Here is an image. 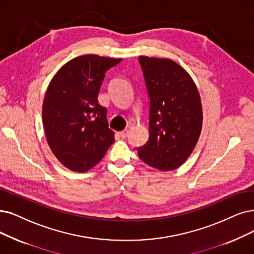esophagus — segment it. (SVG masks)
Returning a JSON list of instances; mask_svg holds the SVG:
<instances>
[{
  "instance_id": "esophagus-1",
  "label": "esophagus",
  "mask_w": 254,
  "mask_h": 254,
  "mask_svg": "<svg viewBox=\"0 0 254 254\" xmlns=\"http://www.w3.org/2000/svg\"><path fill=\"white\" fill-rule=\"evenodd\" d=\"M119 134H120V136H121L122 138H125V137H127V135L129 134V130H128V129H124L123 131H120Z\"/></svg>"
}]
</instances>
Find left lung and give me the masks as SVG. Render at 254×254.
Listing matches in <instances>:
<instances>
[{
  "label": "left lung",
  "instance_id": "1",
  "mask_svg": "<svg viewBox=\"0 0 254 254\" xmlns=\"http://www.w3.org/2000/svg\"><path fill=\"white\" fill-rule=\"evenodd\" d=\"M150 98L149 139L137 148L152 168L172 171L189 158L202 129L198 88L187 70L168 58L139 56Z\"/></svg>",
  "mask_w": 254,
  "mask_h": 254
}]
</instances>
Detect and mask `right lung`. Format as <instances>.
Returning a JSON list of instances; mask_svg holds the SVG:
<instances>
[{
	"mask_svg": "<svg viewBox=\"0 0 254 254\" xmlns=\"http://www.w3.org/2000/svg\"><path fill=\"white\" fill-rule=\"evenodd\" d=\"M121 60L93 54L76 57L60 67L47 88L43 105L47 141L70 171L90 170L115 141L98 95L106 70Z\"/></svg>",
	"mask_w": 254,
	"mask_h": 254,
	"instance_id": "right-lung-1",
	"label": "right lung"
}]
</instances>
